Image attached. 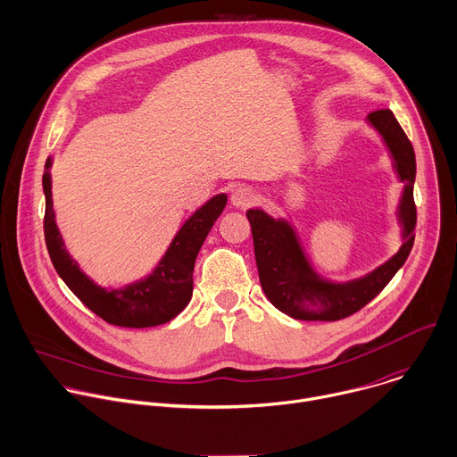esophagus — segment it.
<instances>
[{"mask_svg":"<svg viewBox=\"0 0 457 457\" xmlns=\"http://www.w3.org/2000/svg\"><path fill=\"white\" fill-rule=\"evenodd\" d=\"M253 199H254V194L247 187H238L231 194V204L237 208H247L253 203Z\"/></svg>","mask_w":457,"mask_h":457,"instance_id":"obj_1","label":"esophagus"}]
</instances>
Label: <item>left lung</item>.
<instances>
[{"mask_svg":"<svg viewBox=\"0 0 457 457\" xmlns=\"http://www.w3.org/2000/svg\"><path fill=\"white\" fill-rule=\"evenodd\" d=\"M368 123L382 136L393 169L403 183L398 204L402 245L387 262L350 281L325 279L312 267L294 226L287 219H274L258 208L245 213L251 224L262 288L279 312L294 320L339 321L359 312L391 281L412 249L416 226L412 197L416 178L414 148L389 109L370 112Z\"/></svg>","mask_w":457,"mask_h":457,"instance_id":"left-lung-1","label":"left lung"}]
</instances>
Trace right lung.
Wrapping results in <instances>:
<instances>
[{
    "label": "right lung",
    "mask_w": 457,
    "mask_h": 457,
    "mask_svg": "<svg viewBox=\"0 0 457 457\" xmlns=\"http://www.w3.org/2000/svg\"><path fill=\"white\" fill-rule=\"evenodd\" d=\"M50 169L52 160L48 158L43 174L46 199L45 240L52 263L70 290L105 323L125 328L158 327L183 312L194 292L195 258L212 226L226 208L228 195L212 197L181 226L167 253L148 276L120 288H105L96 285L64 247L55 222Z\"/></svg>",
    "instance_id": "1"
}]
</instances>
